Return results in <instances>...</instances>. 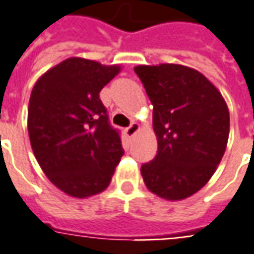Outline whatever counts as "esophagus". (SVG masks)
<instances>
[{
    "mask_svg": "<svg viewBox=\"0 0 254 254\" xmlns=\"http://www.w3.org/2000/svg\"><path fill=\"white\" fill-rule=\"evenodd\" d=\"M139 129H140L139 124H137V122H132L130 127L125 129V134H127V137H133L134 134L139 132Z\"/></svg>",
    "mask_w": 254,
    "mask_h": 254,
    "instance_id": "34e87169",
    "label": "esophagus"
}]
</instances>
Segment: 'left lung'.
<instances>
[{
    "label": "left lung",
    "mask_w": 254,
    "mask_h": 254,
    "mask_svg": "<svg viewBox=\"0 0 254 254\" xmlns=\"http://www.w3.org/2000/svg\"><path fill=\"white\" fill-rule=\"evenodd\" d=\"M134 72L153 104L158 151L141 165L150 192L171 201L199 192L227 149L228 105L199 70L178 64L139 65Z\"/></svg>",
    "instance_id": "1"
}]
</instances>
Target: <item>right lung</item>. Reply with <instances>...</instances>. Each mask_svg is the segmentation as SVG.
<instances>
[{"mask_svg":"<svg viewBox=\"0 0 254 254\" xmlns=\"http://www.w3.org/2000/svg\"><path fill=\"white\" fill-rule=\"evenodd\" d=\"M120 72V65L72 57L33 87L27 110L33 153L48 179L72 197L103 192L124 154L98 96Z\"/></svg>","mask_w":254,"mask_h":254,"instance_id":"1","label":"right lung"}]
</instances>
